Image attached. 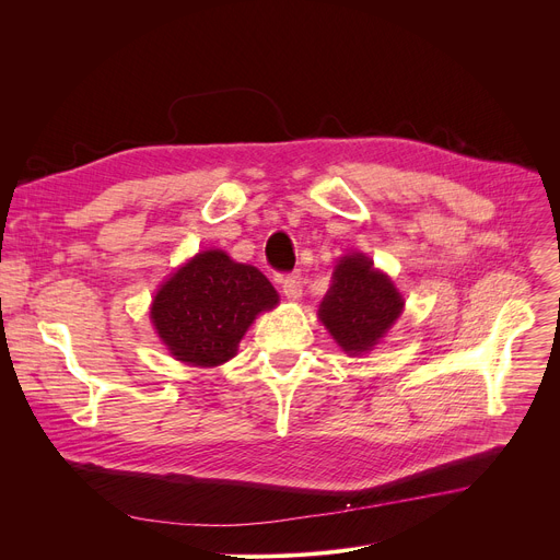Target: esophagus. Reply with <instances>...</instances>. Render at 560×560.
I'll return each instance as SVG.
<instances>
[{
    "label": "esophagus",
    "mask_w": 560,
    "mask_h": 560,
    "mask_svg": "<svg viewBox=\"0 0 560 560\" xmlns=\"http://www.w3.org/2000/svg\"><path fill=\"white\" fill-rule=\"evenodd\" d=\"M302 288H304V277L298 272V275H288V277H283L281 279V290H283V295L288 298V300H300L302 298Z\"/></svg>",
    "instance_id": "esophagus-1"
}]
</instances>
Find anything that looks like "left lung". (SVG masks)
I'll list each match as a JSON object with an SVG mask.
<instances>
[{"label":"left lung","mask_w":560,"mask_h":560,"mask_svg":"<svg viewBox=\"0 0 560 560\" xmlns=\"http://www.w3.org/2000/svg\"><path fill=\"white\" fill-rule=\"evenodd\" d=\"M401 311L404 298L390 277L357 252L338 260L317 315L342 351L357 357L378 345Z\"/></svg>","instance_id":"left-lung-1"}]
</instances>
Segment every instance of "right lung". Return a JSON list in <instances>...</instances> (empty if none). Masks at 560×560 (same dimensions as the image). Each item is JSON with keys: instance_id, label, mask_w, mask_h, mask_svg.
Instances as JSON below:
<instances>
[{"instance_id": "obj_1", "label": "right lung", "mask_w": 560, "mask_h": 560, "mask_svg": "<svg viewBox=\"0 0 560 560\" xmlns=\"http://www.w3.org/2000/svg\"><path fill=\"white\" fill-rule=\"evenodd\" d=\"M277 304L275 285L254 265L206 249L159 288L150 315L176 361L215 368L235 357L256 315Z\"/></svg>"}]
</instances>
